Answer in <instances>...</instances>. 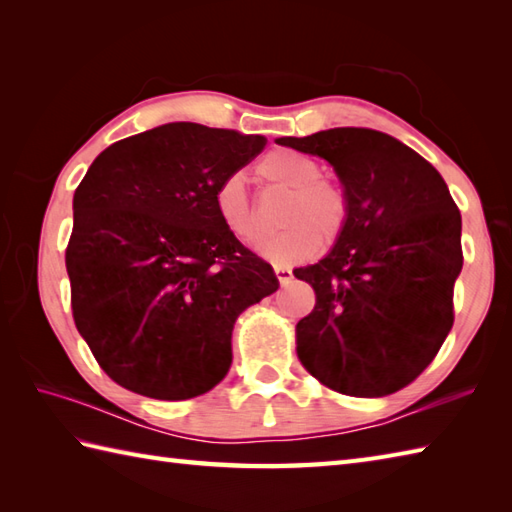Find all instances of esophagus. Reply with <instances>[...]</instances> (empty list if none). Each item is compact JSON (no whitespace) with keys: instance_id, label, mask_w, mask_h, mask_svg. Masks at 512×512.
Masks as SVG:
<instances>
[{"instance_id":"esophagus-1","label":"esophagus","mask_w":512,"mask_h":512,"mask_svg":"<svg viewBox=\"0 0 512 512\" xmlns=\"http://www.w3.org/2000/svg\"><path fill=\"white\" fill-rule=\"evenodd\" d=\"M275 275H277V279H279V284L286 286V284H290V279H292V270H290V268L277 266V268H275Z\"/></svg>"}]
</instances>
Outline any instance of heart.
Listing matches in <instances>:
<instances>
[{"instance_id": "b5f03b06", "label": "heart", "mask_w": 512, "mask_h": 512, "mask_svg": "<svg viewBox=\"0 0 512 512\" xmlns=\"http://www.w3.org/2000/svg\"><path fill=\"white\" fill-rule=\"evenodd\" d=\"M255 173L270 187L288 191L279 215L286 228L266 239L259 246V255L270 264L288 268L317 255L323 242H339L350 224V195L339 182L323 178L317 158L292 149H275L257 162ZM213 206L222 226L239 242L255 244L264 237L262 217L239 176H228L217 184Z\"/></svg>"}]
</instances>
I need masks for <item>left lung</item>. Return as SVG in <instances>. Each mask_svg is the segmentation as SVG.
<instances>
[{
  "instance_id": "obj_1",
  "label": "left lung",
  "mask_w": 512,
  "mask_h": 512,
  "mask_svg": "<svg viewBox=\"0 0 512 512\" xmlns=\"http://www.w3.org/2000/svg\"><path fill=\"white\" fill-rule=\"evenodd\" d=\"M279 145L328 160L352 215L321 262L297 268L317 295L297 356L339 394L380 398L413 383L453 325L462 217L436 167L400 140L336 127Z\"/></svg>"
}]
</instances>
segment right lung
Listing matches in <instances>:
<instances>
[{"label": "right lung", "instance_id": "right-lung-1", "mask_svg": "<svg viewBox=\"0 0 512 512\" xmlns=\"http://www.w3.org/2000/svg\"><path fill=\"white\" fill-rule=\"evenodd\" d=\"M264 147V136L167 123L107 147L76 187L72 317L114 383L187 400L226 376L237 317L279 281L222 226L213 195Z\"/></svg>", "mask_w": 512, "mask_h": 512}]
</instances>
